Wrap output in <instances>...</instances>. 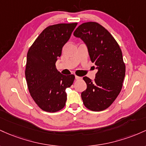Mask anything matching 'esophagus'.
Wrapping results in <instances>:
<instances>
[{"instance_id":"esophagus-1","label":"esophagus","mask_w":146,"mask_h":146,"mask_svg":"<svg viewBox=\"0 0 146 146\" xmlns=\"http://www.w3.org/2000/svg\"><path fill=\"white\" fill-rule=\"evenodd\" d=\"M75 79H76V80L81 79V77H80V76H75Z\"/></svg>"}]
</instances>
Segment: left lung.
I'll return each mask as SVG.
<instances>
[{
	"label": "left lung",
	"mask_w": 146,
	"mask_h": 146,
	"mask_svg": "<svg viewBox=\"0 0 146 146\" xmlns=\"http://www.w3.org/2000/svg\"><path fill=\"white\" fill-rule=\"evenodd\" d=\"M74 36L84 42L91 61L98 70L94 81L83 77L87 84V89L81 93L83 104L90 110H104L121 90L125 74L121 50L111 34L97 23L81 24Z\"/></svg>",
	"instance_id": "left-lung-1"
}]
</instances>
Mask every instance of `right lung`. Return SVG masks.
Returning a JSON list of instances; mask_svg holds the SVG:
<instances>
[{"label": "right lung", "instance_id": "obj_1", "mask_svg": "<svg viewBox=\"0 0 146 146\" xmlns=\"http://www.w3.org/2000/svg\"><path fill=\"white\" fill-rule=\"evenodd\" d=\"M76 25L74 23L49 26L27 52L25 78L29 92L38 106L45 112H55L64 108L65 90L74 80V75L60 74L55 64Z\"/></svg>", "mask_w": 146, "mask_h": 146}]
</instances>
